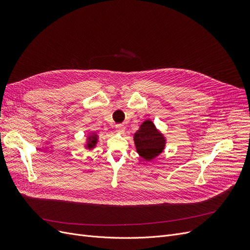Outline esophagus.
<instances>
[{
    "mask_svg": "<svg viewBox=\"0 0 250 250\" xmlns=\"http://www.w3.org/2000/svg\"><path fill=\"white\" fill-rule=\"evenodd\" d=\"M115 130H116V133H118V134H124L125 130V127L124 125H115Z\"/></svg>",
    "mask_w": 250,
    "mask_h": 250,
    "instance_id": "esophagus-1",
    "label": "esophagus"
}]
</instances>
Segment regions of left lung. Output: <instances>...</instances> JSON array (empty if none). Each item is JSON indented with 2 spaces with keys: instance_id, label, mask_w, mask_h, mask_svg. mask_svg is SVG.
<instances>
[{
  "instance_id": "1",
  "label": "left lung",
  "mask_w": 250,
  "mask_h": 250,
  "mask_svg": "<svg viewBox=\"0 0 250 250\" xmlns=\"http://www.w3.org/2000/svg\"><path fill=\"white\" fill-rule=\"evenodd\" d=\"M137 153L145 161H152L164 152L167 139L151 120L144 121L134 134Z\"/></svg>"
}]
</instances>
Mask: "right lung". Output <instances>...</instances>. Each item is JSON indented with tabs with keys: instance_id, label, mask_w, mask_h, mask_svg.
<instances>
[{
	"instance_id": "obj_1",
	"label": "right lung",
	"mask_w": 250,
	"mask_h": 250,
	"mask_svg": "<svg viewBox=\"0 0 250 250\" xmlns=\"http://www.w3.org/2000/svg\"><path fill=\"white\" fill-rule=\"evenodd\" d=\"M98 141H99V136H98V134L95 133V132H91V133H89V134L87 135L86 141H85V143L83 144V146H84V148H85L86 150L92 151V150H94V149L96 148L97 144H98Z\"/></svg>"
}]
</instances>
